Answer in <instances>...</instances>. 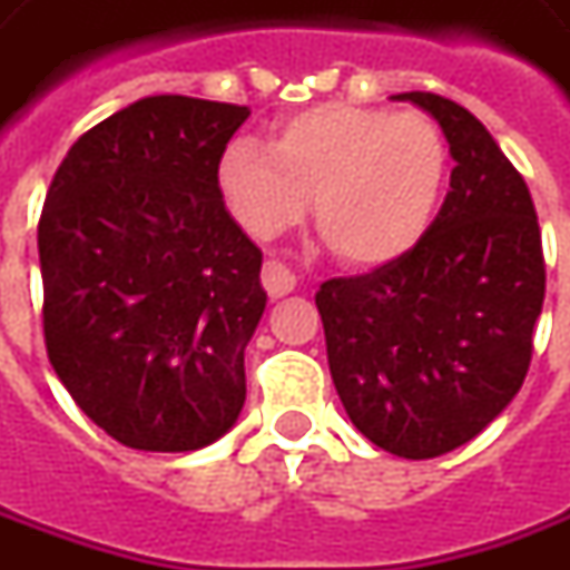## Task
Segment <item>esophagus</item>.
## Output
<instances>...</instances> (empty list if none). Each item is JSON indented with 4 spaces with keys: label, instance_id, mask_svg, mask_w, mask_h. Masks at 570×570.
Here are the masks:
<instances>
[{
    "label": "esophagus",
    "instance_id": "1",
    "mask_svg": "<svg viewBox=\"0 0 570 570\" xmlns=\"http://www.w3.org/2000/svg\"><path fill=\"white\" fill-rule=\"evenodd\" d=\"M294 285H297V278H294V273L285 263L266 259V266H263V288L269 292V297H285V294L294 292Z\"/></svg>",
    "mask_w": 570,
    "mask_h": 570
}]
</instances>
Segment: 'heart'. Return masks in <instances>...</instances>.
<instances>
[{
  "mask_svg": "<svg viewBox=\"0 0 570 570\" xmlns=\"http://www.w3.org/2000/svg\"><path fill=\"white\" fill-rule=\"evenodd\" d=\"M452 171L449 140L423 112L351 102L278 121L266 150L232 140L216 185L244 232L269 240L307 216L351 266H385L430 232Z\"/></svg>",
  "mask_w": 570,
  "mask_h": 570,
  "instance_id": "b5f03b06",
  "label": "heart"
}]
</instances>
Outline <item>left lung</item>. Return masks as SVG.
Listing matches in <instances>:
<instances>
[{
	"mask_svg": "<svg viewBox=\"0 0 570 570\" xmlns=\"http://www.w3.org/2000/svg\"><path fill=\"white\" fill-rule=\"evenodd\" d=\"M439 121L454 159L445 204L414 250L316 292L335 392L399 458L471 442L524 383L546 266L524 178L452 99L399 94Z\"/></svg>",
	"mask_w": 570,
	"mask_h": 570,
	"instance_id": "1",
	"label": "left lung"
}]
</instances>
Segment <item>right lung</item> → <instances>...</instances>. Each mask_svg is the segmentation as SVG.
Instances as JSON below:
<instances>
[{"instance_id": "add662e5", "label": "right lung", "mask_w": 570, "mask_h": 570, "mask_svg": "<svg viewBox=\"0 0 570 570\" xmlns=\"http://www.w3.org/2000/svg\"><path fill=\"white\" fill-rule=\"evenodd\" d=\"M247 116L213 99H137L75 140L46 194V354L128 449L197 452L244 407L263 254L225 209L216 166Z\"/></svg>"}]
</instances>
